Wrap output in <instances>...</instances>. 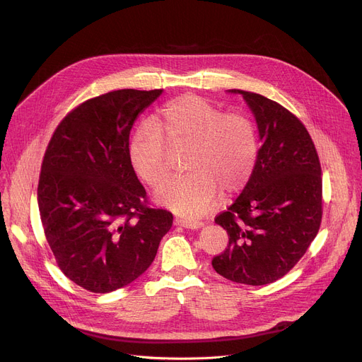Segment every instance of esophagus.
I'll use <instances>...</instances> for the list:
<instances>
[{
  "label": "esophagus",
  "mask_w": 362,
  "mask_h": 362,
  "mask_svg": "<svg viewBox=\"0 0 362 362\" xmlns=\"http://www.w3.org/2000/svg\"><path fill=\"white\" fill-rule=\"evenodd\" d=\"M176 224L185 227V229H199V227L204 226L202 221L192 218H176Z\"/></svg>",
  "instance_id": "obj_1"
}]
</instances>
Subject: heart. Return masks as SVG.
I'll return each instance as SVG.
<instances>
[{
  "mask_svg": "<svg viewBox=\"0 0 362 362\" xmlns=\"http://www.w3.org/2000/svg\"><path fill=\"white\" fill-rule=\"evenodd\" d=\"M189 145L187 173L167 179L156 199L186 217L206 213L218 201L221 189L236 192L254 173L258 160V133L242 112H224L197 95H183L164 104L152 123L133 133L129 157L135 173L149 186L167 175L165 149Z\"/></svg>",
  "mask_w": 362,
  "mask_h": 362,
  "instance_id": "heart-1",
  "label": "heart"
}]
</instances>
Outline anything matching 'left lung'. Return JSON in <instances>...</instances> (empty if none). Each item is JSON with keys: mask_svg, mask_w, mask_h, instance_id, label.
I'll use <instances>...</instances> for the list:
<instances>
[{"mask_svg": "<svg viewBox=\"0 0 362 362\" xmlns=\"http://www.w3.org/2000/svg\"><path fill=\"white\" fill-rule=\"evenodd\" d=\"M229 92L242 95L252 111L261 148L242 194L216 217L229 245L213 267L232 281L261 286L291 272L317 236L321 167L308 130L289 110L259 93Z\"/></svg>", "mask_w": 362, "mask_h": 362, "instance_id": "obj_1", "label": "left lung"}]
</instances>
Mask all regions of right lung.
Instances as JSON below:
<instances>
[{
    "mask_svg": "<svg viewBox=\"0 0 362 362\" xmlns=\"http://www.w3.org/2000/svg\"><path fill=\"white\" fill-rule=\"evenodd\" d=\"M163 89H119L85 101L45 151L37 206L49 248L78 286L108 293L154 261L173 214L146 205L129 157L133 123Z\"/></svg>",
    "mask_w": 362,
    "mask_h": 362,
    "instance_id": "1",
    "label": "right lung"
}]
</instances>
